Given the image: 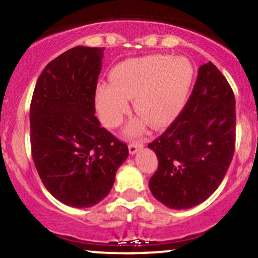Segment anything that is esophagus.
Returning <instances> with one entry per match:
<instances>
[{"label": "esophagus", "instance_id": "esophagus-1", "mask_svg": "<svg viewBox=\"0 0 258 258\" xmlns=\"http://www.w3.org/2000/svg\"><path fill=\"white\" fill-rule=\"evenodd\" d=\"M143 144H140V143H138V144H130L129 145V152H130V155H135L137 154L138 151L140 150V149H143Z\"/></svg>", "mask_w": 258, "mask_h": 258}]
</instances>
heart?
<instances>
[{
    "label": "heart",
    "instance_id": "obj_1",
    "mask_svg": "<svg viewBox=\"0 0 258 258\" xmlns=\"http://www.w3.org/2000/svg\"><path fill=\"white\" fill-rule=\"evenodd\" d=\"M195 77L189 60L168 55H149L119 63L112 71V84L101 82L96 90V108L99 119L108 128H115L130 109L143 117L126 128L129 137H138L150 123L165 128L176 120L183 109Z\"/></svg>",
    "mask_w": 258,
    "mask_h": 258
}]
</instances>
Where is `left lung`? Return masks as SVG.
Masks as SVG:
<instances>
[{
  "mask_svg": "<svg viewBox=\"0 0 258 258\" xmlns=\"http://www.w3.org/2000/svg\"><path fill=\"white\" fill-rule=\"evenodd\" d=\"M235 126L234 92L214 63H204L181 114L148 145L159 160L149 181L152 196L178 210L209 198L234 156Z\"/></svg>",
  "mask_w": 258,
  "mask_h": 258,
  "instance_id": "1",
  "label": "left lung"
}]
</instances>
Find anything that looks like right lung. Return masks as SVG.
<instances>
[{"label":"right lung","mask_w":258,"mask_h":258,"mask_svg":"<svg viewBox=\"0 0 258 258\" xmlns=\"http://www.w3.org/2000/svg\"><path fill=\"white\" fill-rule=\"evenodd\" d=\"M104 48L75 46L40 74L30 103V145L49 193L74 208H88L108 196L126 144L95 117L97 81Z\"/></svg>","instance_id":"1"}]
</instances>
